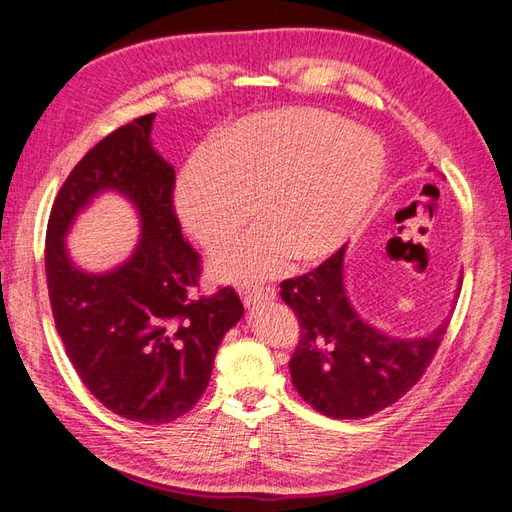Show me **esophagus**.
<instances>
[{"mask_svg":"<svg viewBox=\"0 0 512 512\" xmlns=\"http://www.w3.org/2000/svg\"><path fill=\"white\" fill-rule=\"evenodd\" d=\"M277 297V292L273 286H260V288H247L243 292V303L247 309H254L256 305L260 303H267V301H273Z\"/></svg>","mask_w":512,"mask_h":512,"instance_id":"obj_1","label":"esophagus"}]
</instances>
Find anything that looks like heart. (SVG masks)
<instances>
[{
  "mask_svg": "<svg viewBox=\"0 0 512 512\" xmlns=\"http://www.w3.org/2000/svg\"><path fill=\"white\" fill-rule=\"evenodd\" d=\"M386 179L378 138L318 108H277L239 119L183 166L175 207L183 228L207 250L252 218L235 245L211 258V277L258 284L327 260L359 232Z\"/></svg>",
  "mask_w": 512,
  "mask_h": 512,
  "instance_id": "heart-1",
  "label": "heart"
}]
</instances>
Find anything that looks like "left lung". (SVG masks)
I'll list each match as a JSON object with an SVG mask.
<instances>
[{"label": "left lung", "instance_id": "obj_1", "mask_svg": "<svg viewBox=\"0 0 512 512\" xmlns=\"http://www.w3.org/2000/svg\"><path fill=\"white\" fill-rule=\"evenodd\" d=\"M344 265L346 245L318 269L282 282L280 294L301 324L288 363L294 389L320 414L356 421L393 406L421 380L448 318L423 337L386 335L352 307Z\"/></svg>", "mask_w": 512, "mask_h": 512}]
</instances>
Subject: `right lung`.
I'll return each instance as SVG.
<instances>
[{
    "label": "right lung",
    "instance_id": "right-lung-1",
    "mask_svg": "<svg viewBox=\"0 0 512 512\" xmlns=\"http://www.w3.org/2000/svg\"><path fill=\"white\" fill-rule=\"evenodd\" d=\"M156 113L138 117L85 153L55 198L46 228V284L57 333L76 374L104 408L160 425L203 397L224 335L243 316L232 288L194 297L200 260L173 209L175 168L153 149ZM104 191L135 207L142 239L111 272L89 274L65 237Z\"/></svg>",
    "mask_w": 512,
    "mask_h": 512
}]
</instances>
